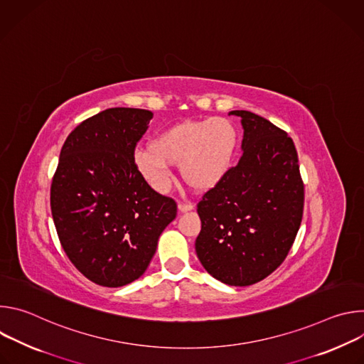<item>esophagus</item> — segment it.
Masks as SVG:
<instances>
[{
    "label": "esophagus",
    "instance_id": "34e87169",
    "mask_svg": "<svg viewBox=\"0 0 364 364\" xmlns=\"http://www.w3.org/2000/svg\"><path fill=\"white\" fill-rule=\"evenodd\" d=\"M194 209V204H191V203H178V210L180 212H183V213H186V212H190V210H193Z\"/></svg>",
    "mask_w": 364,
    "mask_h": 364
}]
</instances>
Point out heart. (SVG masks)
Segmentation results:
<instances>
[{"mask_svg":"<svg viewBox=\"0 0 364 364\" xmlns=\"http://www.w3.org/2000/svg\"><path fill=\"white\" fill-rule=\"evenodd\" d=\"M239 145V132L228 118L184 119L161 131L135 155V163L157 191L171 183V167L180 166L181 178L198 191L218 187L228 176Z\"/></svg>","mask_w":364,"mask_h":364,"instance_id":"b5f03b06","label":"heart"}]
</instances>
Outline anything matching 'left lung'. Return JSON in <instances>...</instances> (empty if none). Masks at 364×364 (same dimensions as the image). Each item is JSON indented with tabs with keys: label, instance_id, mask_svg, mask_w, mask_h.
<instances>
[{
	"label": "left lung",
	"instance_id": "obj_1",
	"mask_svg": "<svg viewBox=\"0 0 364 364\" xmlns=\"http://www.w3.org/2000/svg\"><path fill=\"white\" fill-rule=\"evenodd\" d=\"M242 155L223 181L197 204L196 252L204 269L233 287L256 284L288 256L304 212V183L291 136L249 111Z\"/></svg>",
	"mask_w": 364,
	"mask_h": 364
}]
</instances>
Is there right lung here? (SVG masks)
Instances as JSON below:
<instances>
[{"label":"right lung","mask_w":364,"mask_h":364,"mask_svg":"<svg viewBox=\"0 0 364 364\" xmlns=\"http://www.w3.org/2000/svg\"><path fill=\"white\" fill-rule=\"evenodd\" d=\"M152 112L111 108L66 138L50 187L62 247L76 269L102 287H124L149 265L177 203L152 190L135 148Z\"/></svg>","instance_id":"obj_1"}]
</instances>
